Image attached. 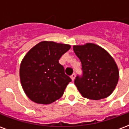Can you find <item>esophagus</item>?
Returning a JSON list of instances; mask_svg holds the SVG:
<instances>
[{
	"label": "esophagus",
	"instance_id": "esophagus-1",
	"mask_svg": "<svg viewBox=\"0 0 129 129\" xmlns=\"http://www.w3.org/2000/svg\"><path fill=\"white\" fill-rule=\"evenodd\" d=\"M75 76H76L75 73H73V75L70 76V77H71V79H72V80H73V81L75 79Z\"/></svg>",
	"mask_w": 129,
	"mask_h": 129
}]
</instances>
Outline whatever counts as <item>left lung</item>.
<instances>
[{
	"mask_svg": "<svg viewBox=\"0 0 129 129\" xmlns=\"http://www.w3.org/2000/svg\"><path fill=\"white\" fill-rule=\"evenodd\" d=\"M73 50L81 62L82 75L75 84L83 97L98 100L111 95L119 79V71L113 57L93 43L75 45Z\"/></svg>",
	"mask_w": 129,
	"mask_h": 129,
	"instance_id": "1",
	"label": "left lung"
}]
</instances>
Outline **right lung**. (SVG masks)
Listing matches in <instances>:
<instances>
[{"label": "right lung", "mask_w": 129, "mask_h": 129, "mask_svg": "<svg viewBox=\"0 0 129 129\" xmlns=\"http://www.w3.org/2000/svg\"><path fill=\"white\" fill-rule=\"evenodd\" d=\"M71 46L52 41H42L27 53L20 66L22 87L30 100L48 104L61 97L72 81L59 63L61 56Z\"/></svg>", "instance_id": "right-lung-1"}]
</instances>
